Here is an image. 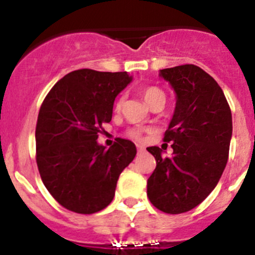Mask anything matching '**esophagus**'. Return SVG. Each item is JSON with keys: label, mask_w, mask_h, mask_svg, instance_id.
I'll list each match as a JSON object with an SVG mask.
<instances>
[{"label": "esophagus", "mask_w": 255, "mask_h": 255, "mask_svg": "<svg viewBox=\"0 0 255 255\" xmlns=\"http://www.w3.org/2000/svg\"><path fill=\"white\" fill-rule=\"evenodd\" d=\"M143 150H144L143 146H141V144H137V151H138V152H142Z\"/></svg>", "instance_id": "esophagus-1"}]
</instances>
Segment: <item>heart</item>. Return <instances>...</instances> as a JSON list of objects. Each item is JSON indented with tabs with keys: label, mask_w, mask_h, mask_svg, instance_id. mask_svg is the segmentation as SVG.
Listing matches in <instances>:
<instances>
[{
	"label": "heart",
	"mask_w": 255,
	"mask_h": 255,
	"mask_svg": "<svg viewBox=\"0 0 255 255\" xmlns=\"http://www.w3.org/2000/svg\"><path fill=\"white\" fill-rule=\"evenodd\" d=\"M141 96L143 98L144 102L147 103L148 107H150V105L157 99L165 100L164 91H162L160 88H156V86H146V88H142L141 89ZM122 105H123V98H119V99L116 102L114 109H116L117 112H119L121 109H122ZM144 132H146V129H144V128L133 127V128H129V129H128L127 134L130 137V138L134 139V141H141V139L143 138Z\"/></svg>",
	"instance_id": "heart-1"
}]
</instances>
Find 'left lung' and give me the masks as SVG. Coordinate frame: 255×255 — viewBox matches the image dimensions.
Segmentation results:
<instances>
[{"label":"left lung","instance_id":"1","mask_svg":"<svg viewBox=\"0 0 255 255\" xmlns=\"http://www.w3.org/2000/svg\"><path fill=\"white\" fill-rule=\"evenodd\" d=\"M176 93V107L164 141L171 157L147 147L156 167L147 180V197L170 215L188 212L207 198L229 159L233 119L224 91L212 76L194 65L160 71Z\"/></svg>","mask_w":255,"mask_h":255}]
</instances>
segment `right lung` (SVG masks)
<instances>
[{
  "label": "right lung",
  "mask_w": 255,
  "mask_h": 255,
  "mask_svg": "<svg viewBox=\"0 0 255 255\" xmlns=\"http://www.w3.org/2000/svg\"><path fill=\"white\" fill-rule=\"evenodd\" d=\"M127 72L82 68L62 77L47 94L35 128L36 165L62 207L81 215L104 210L118 178L136 156L132 141L98 143L113 116L116 96L130 82Z\"/></svg>",
  "instance_id": "right-lung-1"
}]
</instances>
